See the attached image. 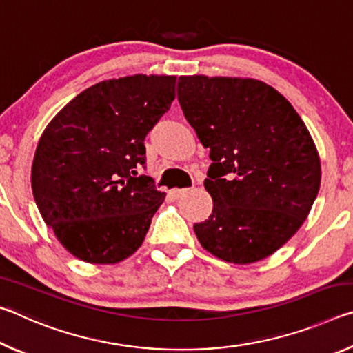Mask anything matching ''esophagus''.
Segmentation results:
<instances>
[{
    "label": "esophagus",
    "instance_id": "1",
    "mask_svg": "<svg viewBox=\"0 0 353 353\" xmlns=\"http://www.w3.org/2000/svg\"><path fill=\"white\" fill-rule=\"evenodd\" d=\"M187 193H190V188H174V190L170 191V194L174 199H181L182 196H185Z\"/></svg>",
    "mask_w": 353,
    "mask_h": 353
}]
</instances>
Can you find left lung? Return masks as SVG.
Here are the masks:
<instances>
[{
	"instance_id": "left-lung-1",
	"label": "left lung",
	"mask_w": 353,
	"mask_h": 353,
	"mask_svg": "<svg viewBox=\"0 0 353 353\" xmlns=\"http://www.w3.org/2000/svg\"><path fill=\"white\" fill-rule=\"evenodd\" d=\"M177 99L212 165L213 210L193 225L202 248L249 265L266 259L307 219L321 185L308 129L285 97L256 79L181 76Z\"/></svg>"
}]
</instances>
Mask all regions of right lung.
Returning a JSON list of instances; mask_svg holds the SVG:
<instances>
[{"instance_id":"obj_1","label":"right lung","mask_w":353,"mask_h":353,"mask_svg":"<svg viewBox=\"0 0 353 353\" xmlns=\"http://www.w3.org/2000/svg\"><path fill=\"white\" fill-rule=\"evenodd\" d=\"M176 98V76L135 74L88 87L51 119L35 149L32 193L62 246L113 265L141 246L165 193L145 168V139Z\"/></svg>"}]
</instances>
